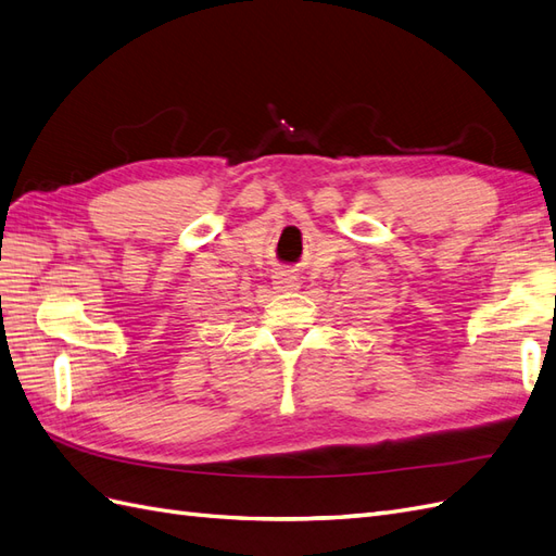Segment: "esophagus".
Wrapping results in <instances>:
<instances>
[{"mask_svg":"<svg viewBox=\"0 0 556 556\" xmlns=\"http://www.w3.org/2000/svg\"><path fill=\"white\" fill-rule=\"evenodd\" d=\"M273 283L277 291H298L301 289V281H298V277L291 273V269H277L275 277H273Z\"/></svg>","mask_w":556,"mask_h":556,"instance_id":"34e87169","label":"esophagus"}]
</instances>
